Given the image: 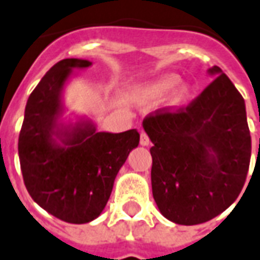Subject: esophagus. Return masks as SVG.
Segmentation results:
<instances>
[{"label":"esophagus","instance_id":"1","mask_svg":"<svg viewBox=\"0 0 260 260\" xmlns=\"http://www.w3.org/2000/svg\"><path fill=\"white\" fill-rule=\"evenodd\" d=\"M141 145L142 146H149V143H150V140H149V137L145 134V133H141Z\"/></svg>","mask_w":260,"mask_h":260}]
</instances>
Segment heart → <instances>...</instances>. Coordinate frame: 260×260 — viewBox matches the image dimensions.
Masks as SVG:
<instances>
[{"instance_id":"obj_1","label":"heart","mask_w":260,"mask_h":260,"mask_svg":"<svg viewBox=\"0 0 260 260\" xmlns=\"http://www.w3.org/2000/svg\"><path fill=\"white\" fill-rule=\"evenodd\" d=\"M181 78L176 74H165L158 76L150 83H147L142 88L138 90L137 96L140 101L146 102H154L159 101L169 94L170 91H174L170 93L168 98V106L169 107H180L184 105L189 99L192 94V87L186 82H180Z\"/></svg>"}]
</instances>
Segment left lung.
Masks as SVG:
<instances>
[{
  "label": "left lung",
  "instance_id": "1",
  "mask_svg": "<svg viewBox=\"0 0 260 260\" xmlns=\"http://www.w3.org/2000/svg\"><path fill=\"white\" fill-rule=\"evenodd\" d=\"M185 110H157L142 122L150 138L151 190L159 212L181 225L205 223L238 199L251 158L244 99L217 66Z\"/></svg>",
  "mask_w": 260,
  "mask_h": 260
}]
</instances>
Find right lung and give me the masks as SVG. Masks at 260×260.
I'll list each match as a JSON object with an SVG mask.
<instances>
[{
  "label": "right lung",
  "mask_w": 260,
  "mask_h": 260,
  "mask_svg": "<svg viewBox=\"0 0 260 260\" xmlns=\"http://www.w3.org/2000/svg\"><path fill=\"white\" fill-rule=\"evenodd\" d=\"M91 66L84 59L56 63L29 96L18 138L30 197L48 213L72 224L90 223L101 215L118 172L140 143L137 128L98 132L90 118L64 117V88L75 70Z\"/></svg>",
  "instance_id": "obj_1"
}]
</instances>
